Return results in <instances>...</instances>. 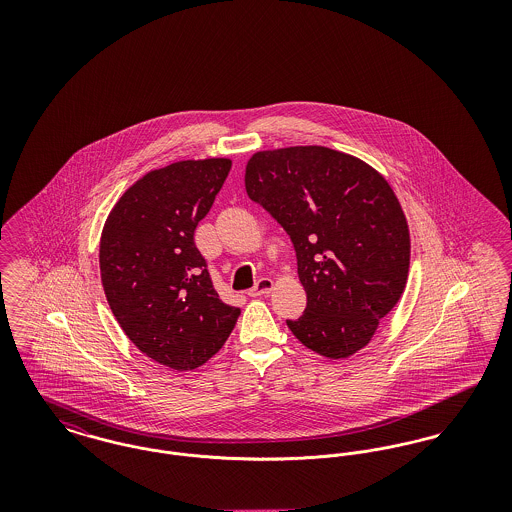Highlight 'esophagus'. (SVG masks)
I'll list each match as a JSON object with an SVG mask.
<instances>
[{
	"label": "esophagus",
	"mask_w": 512,
	"mask_h": 512,
	"mask_svg": "<svg viewBox=\"0 0 512 512\" xmlns=\"http://www.w3.org/2000/svg\"><path fill=\"white\" fill-rule=\"evenodd\" d=\"M272 290H274V282H272L270 278H261V280H257V284L247 292V295L259 297V295H265V293H270Z\"/></svg>",
	"instance_id": "esophagus-1"
}]
</instances>
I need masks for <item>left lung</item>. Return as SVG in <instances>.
<instances>
[{"label":"left lung","instance_id":"left-lung-1","mask_svg":"<svg viewBox=\"0 0 512 512\" xmlns=\"http://www.w3.org/2000/svg\"><path fill=\"white\" fill-rule=\"evenodd\" d=\"M245 190L295 247L307 309L288 320L293 336L326 359L361 351L409 278L411 234L390 182L349 153L292 146L253 153Z\"/></svg>","mask_w":512,"mask_h":512}]
</instances>
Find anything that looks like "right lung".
I'll use <instances>...</instances> for the list:
<instances>
[{
	"instance_id": "right-lung-1",
	"label": "right lung",
	"mask_w": 512,
	"mask_h": 512,
	"mask_svg": "<svg viewBox=\"0 0 512 512\" xmlns=\"http://www.w3.org/2000/svg\"><path fill=\"white\" fill-rule=\"evenodd\" d=\"M230 167L211 157L146 172L101 230L99 270L113 315L142 353L178 372L219 353L240 317L220 301L194 244Z\"/></svg>"
}]
</instances>
